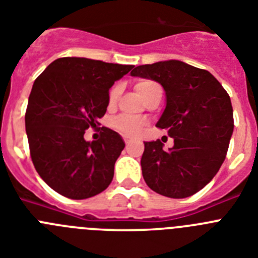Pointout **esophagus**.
I'll return each mask as SVG.
<instances>
[{"instance_id": "1", "label": "esophagus", "mask_w": 258, "mask_h": 258, "mask_svg": "<svg viewBox=\"0 0 258 258\" xmlns=\"http://www.w3.org/2000/svg\"><path fill=\"white\" fill-rule=\"evenodd\" d=\"M124 141H125V143H126V145H131V142H132L131 138H129V137H126V136L124 137Z\"/></svg>"}]
</instances>
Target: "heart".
Here are the masks:
<instances>
[{"instance_id":"heart-1","label":"heart","mask_w":258,"mask_h":258,"mask_svg":"<svg viewBox=\"0 0 258 258\" xmlns=\"http://www.w3.org/2000/svg\"><path fill=\"white\" fill-rule=\"evenodd\" d=\"M154 86H157V84L152 83L150 80H142L140 83L136 85V90L137 94L142 97L147 90H150ZM118 94H120V89L116 86L111 90L109 93V103H115L116 99L118 98ZM115 127L117 129L118 132H121V133L129 134V136H136V134L140 133L141 131L145 126V121L143 120H140V118H133V117H127V116H120L115 120L113 122Z\"/></svg>"}]
</instances>
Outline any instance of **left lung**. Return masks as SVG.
Returning <instances> with one entry per match:
<instances>
[{"mask_svg": "<svg viewBox=\"0 0 258 258\" xmlns=\"http://www.w3.org/2000/svg\"><path fill=\"white\" fill-rule=\"evenodd\" d=\"M131 75L163 86L165 108L156 126L174 140L168 150L159 140L145 142V182L164 197H191L212 181L226 157L234 131L229 94L211 72L174 59L138 66Z\"/></svg>", "mask_w": 258, "mask_h": 258, "instance_id": "left-lung-1", "label": "left lung"}]
</instances>
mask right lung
<instances>
[{"instance_id": "obj_1", "label": "right lung", "mask_w": 258, "mask_h": 258, "mask_svg": "<svg viewBox=\"0 0 258 258\" xmlns=\"http://www.w3.org/2000/svg\"><path fill=\"white\" fill-rule=\"evenodd\" d=\"M134 66L67 56L50 63L28 98L26 131L40 177L66 198L88 199L108 187L121 136L102 127L101 140L84 134L95 127L109 103V89Z\"/></svg>"}]
</instances>
